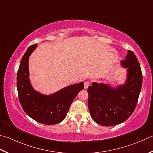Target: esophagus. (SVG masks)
<instances>
[{"instance_id":"1","label":"esophagus","mask_w":153,"mask_h":153,"mask_svg":"<svg viewBox=\"0 0 153 153\" xmlns=\"http://www.w3.org/2000/svg\"><path fill=\"white\" fill-rule=\"evenodd\" d=\"M89 85H90V82H89V81H86V82H84V88L87 89L89 86Z\"/></svg>"}]
</instances>
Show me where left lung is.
<instances>
[{"label":"left lung","mask_w":153,"mask_h":153,"mask_svg":"<svg viewBox=\"0 0 153 153\" xmlns=\"http://www.w3.org/2000/svg\"><path fill=\"white\" fill-rule=\"evenodd\" d=\"M121 65L127 69L125 84L114 89L108 84L93 82L88 89L89 113L92 119L103 126H113L126 121L138 102L143 75L139 62L132 51L128 50Z\"/></svg>","instance_id":"8db88e82"}]
</instances>
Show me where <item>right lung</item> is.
<instances>
[{
  "mask_svg": "<svg viewBox=\"0 0 153 153\" xmlns=\"http://www.w3.org/2000/svg\"><path fill=\"white\" fill-rule=\"evenodd\" d=\"M38 45L27 49L17 73V90L23 110L30 117L44 125H54L65 119L71 103L83 89V83L65 87L50 95H43L32 88L29 78V56Z\"/></svg>",
  "mask_w": 153,
  "mask_h": 153,
  "instance_id": "right-lung-1",
  "label": "right lung"
}]
</instances>
